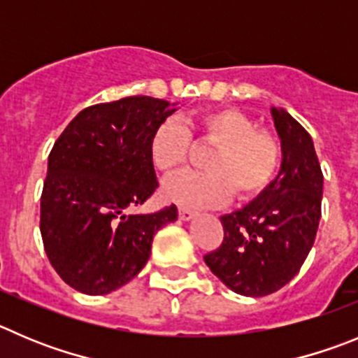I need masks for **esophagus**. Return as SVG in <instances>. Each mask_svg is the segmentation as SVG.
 Here are the masks:
<instances>
[{
	"label": "esophagus",
	"instance_id": "34e87169",
	"mask_svg": "<svg viewBox=\"0 0 358 358\" xmlns=\"http://www.w3.org/2000/svg\"><path fill=\"white\" fill-rule=\"evenodd\" d=\"M178 215H180V219H182V221H189V219H192L194 217V212L192 210H189V208H185V207H180L178 208Z\"/></svg>",
	"mask_w": 358,
	"mask_h": 358
}]
</instances>
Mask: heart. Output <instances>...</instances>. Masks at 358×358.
<instances>
[{
	"label": "heart",
	"instance_id": "heart-1",
	"mask_svg": "<svg viewBox=\"0 0 358 358\" xmlns=\"http://www.w3.org/2000/svg\"><path fill=\"white\" fill-rule=\"evenodd\" d=\"M215 144L203 167L207 171H185L164 185V196L183 207H219L231 198L259 196L275 178L280 164V143L271 131L235 108H217L198 114L182 124L167 119L155 128L150 141L153 166L164 175L182 169L191 150V134Z\"/></svg>",
	"mask_w": 358,
	"mask_h": 358
}]
</instances>
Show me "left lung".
Segmentation results:
<instances>
[{
  "label": "left lung",
  "instance_id": "1",
  "mask_svg": "<svg viewBox=\"0 0 358 358\" xmlns=\"http://www.w3.org/2000/svg\"><path fill=\"white\" fill-rule=\"evenodd\" d=\"M282 144L276 178L257 199L221 217L224 237L203 257L237 294L260 298L298 275L321 219L323 173L308 131L283 108H271Z\"/></svg>",
  "mask_w": 358,
  "mask_h": 358
}]
</instances>
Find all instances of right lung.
I'll return each instance as SVG.
<instances>
[{"label":"right lung","instance_id":"obj_1","mask_svg":"<svg viewBox=\"0 0 358 358\" xmlns=\"http://www.w3.org/2000/svg\"><path fill=\"white\" fill-rule=\"evenodd\" d=\"M175 110L151 96L98 103L55 143L41 196V235L53 269L76 291L98 296L123 287L146 266L157 231L178 217L175 205L130 212L159 187L150 141Z\"/></svg>","mask_w":358,"mask_h":358}]
</instances>
